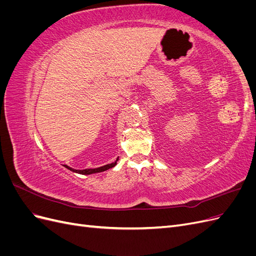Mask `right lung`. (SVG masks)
Here are the masks:
<instances>
[{
    "instance_id": "obj_1",
    "label": "right lung",
    "mask_w": 256,
    "mask_h": 256,
    "mask_svg": "<svg viewBox=\"0 0 256 256\" xmlns=\"http://www.w3.org/2000/svg\"><path fill=\"white\" fill-rule=\"evenodd\" d=\"M118 159H116V161H118ZM116 161L113 162V164H106L104 166H100V168H86V170H74L72 168H69L67 166H64L65 168H67L68 170H70V171L74 172V173H79V174H83V175H88V174H94V173H99V172H104V171H106V170H109L113 166H116Z\"/></svg>"
}]
</instances>
